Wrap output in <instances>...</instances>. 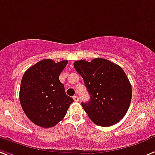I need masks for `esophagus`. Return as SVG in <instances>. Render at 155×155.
<instances>
[{
  "instance_id": "esophagus-1",
  "label": "esophagus",
  "mask_w": 155,
  "mask_h": 155,
  "mask_svg": "<svg viewBox=\"0 0 155 155\" xmlns=\"http://www.w3.org/2000/svg\"><path fill=\"white\" fill-rule=\"evenodd\" d=\"M73 99L75 102H79V97L77 95H75L73 96Z\"/></svg>"
}]
</instances>
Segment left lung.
I'll list each match as a JSON object with an SVG mask.
<instances>
[{
    "instance_id": "8db88e82",
    "label": "left lung",
    "mask_w": 155,
    "mask_h": 155,
    "mask_svg": "<svg viewBox=\"0 0 155 155\" xmlns=\"http://www.w3.org/2000/svg\"><path fill=\"white\" fill-rule=\"evenodd\" d=\"M90 94L88 102H81L85 112L97 125L109 127L124 117L132 100V86L119 65L94 58L74 62Z\"/></svg>"
}]
</instances>
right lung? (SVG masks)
Returning <instances> with one entry per match:
<instances>
[{
    "mask_svg": "<svg viewBox=\"0 0 155 155\" xmlns=\"http://www.w3.org/2000/svg\"><path fill=\"white\" fill-rule=\"evenodd\" d=\"M68 61L55 63L53 60L40 61L23 74L19 101L26 116L36 125L51 128L59 123L73 98L68 96L59 76Z\"/></svg>",
    "mask_w": 155,
    "mask_h": 155,
    "instance_id": "add662e5",
    "label": "right lung"
}]
</instances>
